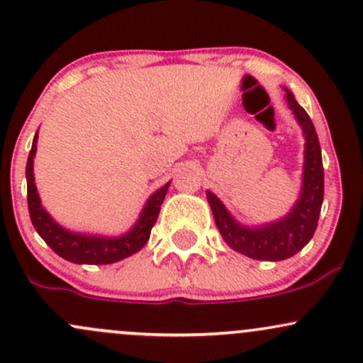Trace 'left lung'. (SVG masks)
<instances>
[{"label": "left lung", "mask_w": 363, "mask_h": 363, "mask_svg": "<svg viewBox=\"0 0 363 363\" xmlns=\"http://www.w3.org/2000/svg\"><path fill=\"white\" fill-rule=\"evenodd\" d=\"M286 101L305 136V162L300 198L289 213L269 224L242 225L229 213L224 203L212 191H206V200L210 203L215 224L224 241L234 252L253 260H286L305 248L317 229L322 200H324V167H322V153L315 127L289 89H286Z\"/></svg>", "instance_id": "8db88e82"}]
</instances>
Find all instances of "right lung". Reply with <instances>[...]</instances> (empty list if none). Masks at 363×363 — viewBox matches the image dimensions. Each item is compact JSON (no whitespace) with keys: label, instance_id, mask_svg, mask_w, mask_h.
Listing matches in <instances>:
<instances>
[{"label":"right lung","instance_id":"add662e5","mask_svg":"<svg viewBox=\"0 0 363 363\" xmlns=\"http://www.w3.org/2000/svg\"><path fill=\"white\" fill-rule=\"evenodd\" d=\"M38 133H35L33 148L27 158L26 177H27V203H29V215L33 220L34 229L39 236L46 241V245L72 264H87V265H106L123 260L130 255L138 253L150 240L151 227L157 222L160 206L165 194L169 191L170 182L155 191L148 198L146 205L143 206L136 224L130 227L122 236H98V234L74 233L65 229L53 220L45 206L41 205V198L38 194V188L34 182V157L38 150Z\"/></svg>","mask_w":363,"mask_h":363}]
</instances>
